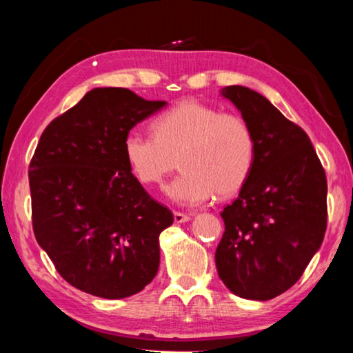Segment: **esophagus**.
<instances>
[{"instance_id":"obj_1","label":"esophagus","mask_w":353,"mask_h":353,"mask_svg":"<svg viewBox=\"0 0 353 353\" xmlns=\"http://www.w3.org/2000/svg\"><path fill=\"white\" fill-rule=\"evenodd\" d=\"M192 217L188 214H182V212H174V222L176 223H185L190 220Z\"/></svg>"}]
</instances>
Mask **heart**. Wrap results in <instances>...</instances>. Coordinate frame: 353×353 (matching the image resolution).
I'll use <instances>...</instances> for the list:
<instances>
[{"mask_svg": "<svg viewBox=\"0 0 353 353\" xmlns=\"http://www.w3.org/2000/svg\"><path fill=\"white\" fill-rule=\"evenodd\" d=\"M152 134L130 131L123 154L136 179L144 185H161L176 170L183 174L166 187L171 201L192 206L217 193H238L255 163V136L243 117L222 114L194 99H185L152 122Z\"/></svg>", "mask_w": 353, "mask_h": 353, "instance_id": "b5f03b06", "label": "heart"}]
</instances>
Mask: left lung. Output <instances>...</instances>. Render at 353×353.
I'll list each match as a JSON object with an SVG mask.
<instances>
[{
	"mask_svg": "<svg viewBox=\"0 0 353 353\" xmlns=\"http://www.w3.org/2000/svg\"><path fill=\"white\" fill-rule=\"evenodd\" d=\"M220 94L249 123L256 150L239 196L220 214L215 266L236 296L266 301L296 283L323 243L327 176L309 136L263 94L241 85Z\"/></svg>",
	"mask_w": 353,
	"mask_h": 353,
	"instance_id": "left-lung-1",
	"label": "left lung"
}]
</instances>
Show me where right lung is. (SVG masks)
Masks as SVG:
<instances>
[{"instance_id": "right-lung-1", "label": "right lung", "mask_w": 353, "mask_h": 353, "mask_svg": "<svg viewBox=\"0 0 353 353\" xmlns=\"http://www.w3.org/2000/svg\"><path fill=\"white\" fill-rule=\"evenodd\" d=\"M165 106L128 88H93L52 120L30 163L36 241L93 296L128 298L159 271L160 233L174 217L133 176L123 139Z\"/></svg>"}]
</instances>
